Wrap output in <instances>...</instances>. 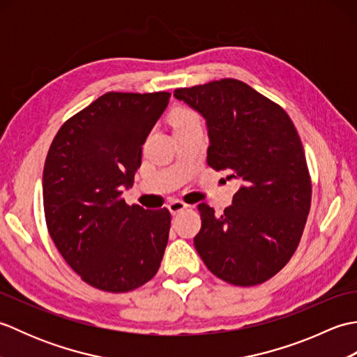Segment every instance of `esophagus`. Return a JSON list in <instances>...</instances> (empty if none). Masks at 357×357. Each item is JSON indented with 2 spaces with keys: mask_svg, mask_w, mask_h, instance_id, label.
I'll list each match as a JSON object with an SVG mask.
<instances>
[{
  "mask_svg": "<svg viewBox=\"0 0 357 357\" xmlns=\"http://www.w3.org/2000/svg\"><path fill=\"white\" fill-rule=\"evenodd\" d=\"M188 206H187V204H184L183 201H172L170 204H169V206H167V208H169V211H170V213L172 215H178L179 213V211H183V210H185Z\"/></svg>",
  "mask_w": 357,
  "mask_h": 357,
  "instance_id": "esophagus-1",
  "label": "esophagus"
}]
</instances>
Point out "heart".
<instances>
[{"mask_svg":"<svg viewBox=\"0 0 357 357\" xmlns=\"http://www.w3.org/2000/svg\"><path fill=\"white\" fill-rule=\"evenodd\" d=\"M195 119H198V116H196L193 112H190V110H178L173 116V126L184 124V123H188V121H195Z\"/></svg>","mask_w":357,"mask_h":357,"instance_id":"obj_1","label":"heart"}]
</instances>
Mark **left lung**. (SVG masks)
<instances>
[{"label":"left lung","instance_id":"obj_1","mask_svg":"<svg viewBox=\"0 0 357 357\" xmlns=\"http://www.w3.org/2000/svg\"><path fill=\"white\" fill-rule=\"evenodd\" d=\"M173 96L206 119L207 162L241 183L222 216L198 206L195 248L225 282L262 284L291 259L312 202L301 138L282 107L238 79L176 89Z\"/></svg>","mask_w":357,"mask_h":357}]
</instances>
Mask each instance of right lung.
<instances>
[{
  "label": "right lung",
  "mask_w": 357,
  "mask_h": 357,
  "mask_svg": "<svg viewBox=\"0 0 357 357\" xmlns=\"http://www.w3.org/2000/svg\"><path fill=\"white\" fill-rule=\"evenodd\" d=\"M170 93L109 92L66 121L45 158L44 215L50 238L81 279L112 293L156 275L169 241L167 208L121 198L133 185L142 144Z\"/></svg>",
  "instance_id": "obj_1"
}]
</instances>
